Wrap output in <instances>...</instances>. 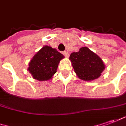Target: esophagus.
<instances>
[{
  "instance_id": "obj_1",
  "label": "esophagus",
  "mask_w": 126,
  "mask_h": 126,
  "mask_svg": "<svg viewBox=\"0 0 126 126\" xmlns=\"http://www.w3.org/2000/svg\"><path fill=\"white\" fill-rule=\"evenodd\" d=\"M63 55L65 56H66V57H69V54H68V52H63Z\"/></svg>"
}]
</instances>
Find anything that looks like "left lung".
Returning <instances> with one entry per match:
<instances>
[{"instance_id": "obj_1", "label": "left lung", "mask_w": 126, "mask_h": 126, "mask_svg": "<svg viewBox=\"0 0 126 126\" xmlns=\"http://www.w3.org/2000/svg\"><path fill=\"white\" fill-rule=\"evenodd\" d=\"M70 60L77 76L85 81L98 79L106 67L103 60L87 47H81L77 52H72Z\"/></svg>"}]
</instances>
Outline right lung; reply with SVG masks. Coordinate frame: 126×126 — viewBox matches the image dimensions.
I'll use <instances>...</instances> for the list:
<instances>
[{
  "mask_svg": "<svg viewBox=\"0 0 126 126\" xmlns=\"http://www.w3.org/2000/svg\"><path fill=\"white\" fill-rule=\"evenodd\" d=\"M64 58L56 49L44 45L30 60L27 70L34 79L49 81L56 72L60 61Z\"/></svg>",
  "mask_w": 126,
  "mask_h": 126,
  "instance_id": "right-lung-1",
  "label": "right lung"
}]
</instances>
